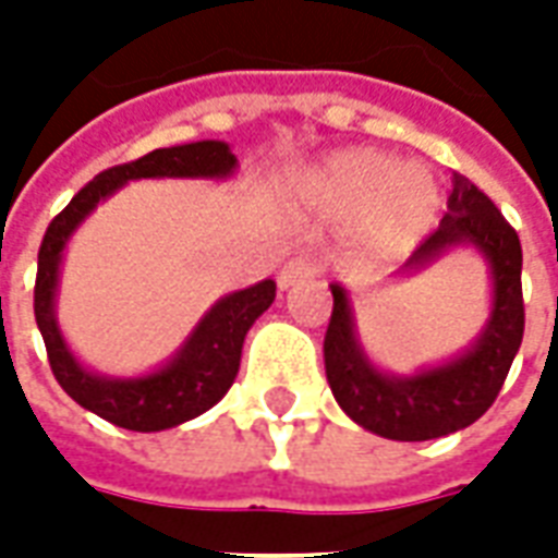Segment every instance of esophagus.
Listing matches in <instances>:
<instances>
[{
	"label": "esophagus",
	"instance_id": "34e87169",
	"mask_svg": "<svg viewBox=\"0 0 558 558\" xmlns=\"http://www.w3.org/2000/svg\"><path fill=\"white\" fill-rule=\"evenodd\" d=\"M319 275V266H316L314 259H307V256H292L287 259L278 271V283L280 290H290L295 283H304V280H311Z\"/></svg>",
	"mask_w": 558,
	"mask_h": 558
}]
</instances>
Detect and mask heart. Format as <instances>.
<instances>
[{
	"label": "heart",
	"instance_id": "heart-1",
	"mask_svg": "<svg viewBox=\"0 0 558 558\" xmlns=\"http://www.w3.org/2000/svg\"><path fill=\"white\" fill-rule=\"evenodd\" d=\"M307 203L326 218L350 220V247L367 263L407 256L439 215V184L421 163L374 148H347L319 163L304 182Z\"/></svg>",
	"mask_w": 558,
	"mask_h": 558
}]
</instances>
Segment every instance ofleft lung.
<instances>
[{
  "instance_id": "left-lung-1",
  "label": "left lung",
  "mask_w": 558,
  "mask_h": 558,
  "mask_svg": "<svg viewBox=\"0 0 558 558\" xmlns=\"http://www.w3.org/2000/svg\"><path fill=\"white\" fill-rule=\"evenodd\" d=\"M451 184L448 215L415 247L403 271L424 268L457 244H472L487 259L493 278L490 319L463 355L415 376L383 374L359 343L350 295L331 283L335 307L323 343L331 395L364 430L398 442H424L478 421L499 395L526 326L520 287L523 251L514 227L466 175L454 172Z\"/></svg>"
}]
</instances>
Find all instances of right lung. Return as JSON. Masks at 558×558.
<instances>
[{"label": "right lung", "instance_id": "right-lung-1", "mask_svg": "<svg viewBox=\"0 0 558 558\" xmlns=\"http://www.w3.org/2000/svg\"><path fill=\"white\" fill-rule=\"evenodd\" d=\"M235 155L220 140H199L184 146L155 148L131 163H119L98 172L71 203H68L44 232L35 278V323L41 328L50 371L83 410L101 415L116 427L137 433H155L184 424L211 410L239 374L242 343L256 316L266 314L275 302V280H259L247 290L220 299L208 311L172 362L160 371L134 379H113L86 371L68 350L56 323V287L59 266L71 232L77 230L101 199L116 194L134 179H227L235 170Z\"/></svg>", "mask_w": 558, "mask_h": 558}]
</instances>
